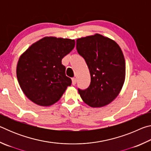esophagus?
Instances as JSON below:
<instances>
[{
	"label": "esophagus",
	"instance_id": "esophagus-1",
	"mask_svg": "<svg viewBox=\"0 0 151 151\" xmlns=\"http://www.w3.org/2000/svg\"><path fill=\"white\" fill-rule=\"evenodd\" d=\"M76 83V78H72V84L73 85H75Z\"/></svg>",
	"mask_w": 151,
	"mask_h": 151
}]
</instances>
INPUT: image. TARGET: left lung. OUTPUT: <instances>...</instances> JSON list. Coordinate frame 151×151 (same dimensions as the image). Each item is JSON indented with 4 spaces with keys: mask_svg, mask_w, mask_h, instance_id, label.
I'll return each mask as SVG.
<instances>
[{
    "mask_svg": "<svg viewBox=\"0 0 151 151\" xmlns=\"http://www.w3.org/2000/svg\"><path fill=\"white\" fill-rule=\"evenodd\" d=\"M76 50L85 60L91 78L88 88L78 89L81 99L93 108L111 103L121 92L126 75L124 57L119 45L96 33L76 40Z\"/></svg>",
    "mask_w": 151,
    "mask_h": 151,
    "instance_id": "1",
    "label": "left lung"
}]
</instances>
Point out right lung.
I'll return each instance as SVG.
<instances>
[{"mask_svg":"<svg viewBox=\"0 0 151 151\" xmlns=\"http://www.w3.org/2000/svg\"><path fill=\"white\" fill-rule=\"evenodd\" d=\"M75 40L45 37L30 46L18 61L17 76L22 92L29 100L48 106L59 100L72 81L62 65Z\"/></svg>","mask_w":151,"mask_h":151,"instance_id":"1","label":"right lung"}]
</instances>
